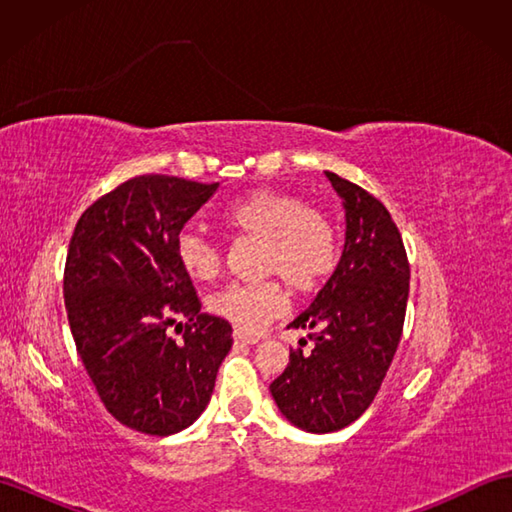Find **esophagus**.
I'll use <instances>...</instances> for the list:
<instances>
[{
    "label": "esophagus",
    "instance_id": "obj_1",
    "mask_svg": "<svg viewBox=\"0 0 512 512\" xmlns=\"http://www.w3.org/2000/svg\"><path fill=\"white\" fill-rule=\"evenodd\" d=\"M233 339H235V345H253V343L259 341V336H250V334H244V332L235 330L233 332Z\"/></svg>",
    "mask_w": 512,
    "mask_h": 512
}]
</instances>
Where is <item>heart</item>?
<instances>
[{
    "label": "heart",
    "mask_w": 512,
    "mask_h": 512,
    "mask_svg": "<svg viewBox=\"0 0 512 512\" xmlns=\"http://www.w3.org/2000/svg\"><path fill=\"white\" fill-rule=\"evenodd\" d=\"M222 222L246 239L262 242L259 270L275 275L297 295L321 288L339 257L334 224L323 211L297 195L253 191L228 204ZM180 268L193 281H211L222 270V253L195 228H184L176 239ZM217 317L242 332H259L286 308V295L277 279L259 284H231L209 299Z\"/></svg>",
    "instance_id": "b5f03b06"
}]
</instances>
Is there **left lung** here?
<instances>
[{"instance_id": "left-lung-1", "label": "left lung", "mask_w": 512, "mask_h": 512, "mask_svg": "<svg viewBox=\"0 0 512 512\" xmlns=\"http://www.w3.org/2000/svg\"><path fill=\"white\" fill-rule=\"evenodd\" d=\"M345 206V248L312 306L288 328L306 330L312 350H290L270 383L281 413L310 433L339 431L372 405L405 325L409 259L385 204L325 171Z\"/></svg>"}]
</instances>
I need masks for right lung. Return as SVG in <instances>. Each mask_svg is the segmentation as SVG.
Returning <instances> with one entry per match:
<instances>
[{"label": "right lung", "mask_w": 512, "mask_h": 512, "mask_svg": "<svg viewBox=\"0 0 512 512\" xmlns=\"http://www.w3.org/2000/svg\"><path fill=\"white\" fill-rule=\"evenodd\" d=\"M215 189L160 173L129 178L83 211L65 257V310L85 372L105 409L149 436L200 416L233 345L231 323L200 312L176 257L182 226Z\"/></svg>", "instance_id": "right-lung-1"}]
</instances>
